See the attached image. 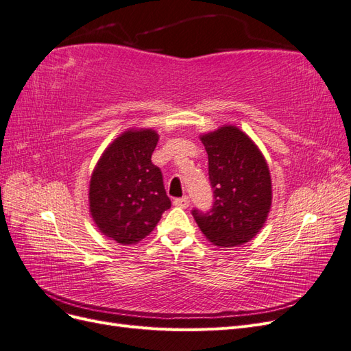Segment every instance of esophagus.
<instances>
[{
  "label": "esophagus",
  "instance_id": "esophagus-1",
  "mask_svg": "<svg viewBox=\"0 0 351 351\" xmlns=\"http://www.w3.org/2000/svg\"><path fill=\"white\" fill-rule=\"evenodd\" d=\"M190 204V199L189 196H183V197H177L174 199V205L178 208H187Z\"/></svg>",
  "mask_w": 351,
  "mask_h": 351
}]
</instances>
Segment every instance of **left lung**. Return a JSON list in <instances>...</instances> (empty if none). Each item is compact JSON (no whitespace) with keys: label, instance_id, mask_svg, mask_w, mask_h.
I'll return each instance as SVG.
<instances>
[{"label":"left lung","instance_id":"obj_1","mask_svg":"<svg viewBox=\"0 0 351 351\" xmlns=\"http://www.w3.org/2000/svg\"><path fill=\"white\" fill-rule=\"evenodd\" d=\"M208 152V176L214 205L192 215L205 237L217 246L247 243L267 221L271 208V176L265 158L237 127L226 125L202 136Z\"/></svg>","mask_w":351,"mask_h":351}]
</instances>
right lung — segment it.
<instances>
[{
	"label": "right lung",
	"instance_id": "add662e5",
	"mask_svg": "<svg viewBox=\"0 0 351 351\" xmlns=\"http://www.w3.org/2000/svg\"><path fill=\"white\" fill-rule=\"evenodd\" d=\"M154 130L125 132L101 156L90 178V214L117 243L141 241L171 206L161 168L152 164Z\"/></svg>",
	"mask_w": 351,
	"mask_h": 351
}]
</instances>
